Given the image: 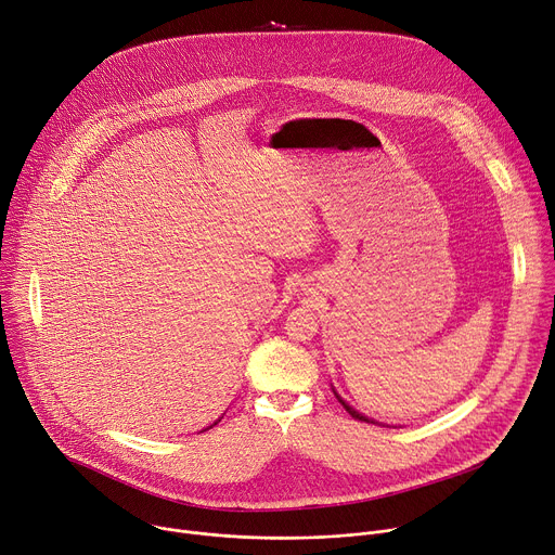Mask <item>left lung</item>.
Here are the masks:
<instances>
[{"instance_id":"obj_1","label":"left lung","mask_w":555,"mask_h":555,"mask_svg":"<svg viewBox=\"0 0 555 555\" xmlns=\"http://www.w3.org/2000/svg\"><path fill=\"white\" fill-rule=\"evenodd\" d=\"M337 399H339V403L346 408V412H348L352 418H357V421H365V423H375V421H371V418H365L363 414H359L357 410H352V408H350V405H348V403H346V401H344L339 395H337Z\"/></svg>"}]
</instances>
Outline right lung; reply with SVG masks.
Returning <instances> with one entry per match:
<instances>
[{"label":"right lung","mask_w":555,"mask_h":555,"mask_svg":"<svg viewBox=\"0 0 555 555\" xmlns=\"http://www.w3.org/2000/svg\"><path fill=\"white\" fill-rule=\"evenodd\" d=\"M216 423H218V421H216ZM216 423H214V425H216ZM214 425H209V427H214ZM209 427H207V429H209Z\"/></svg>","instance_id":"obj_1"}]
</instances>
